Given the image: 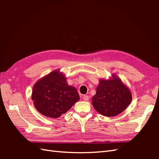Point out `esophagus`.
Segmentation results:
<instances>
[{
	"label": "esophagus",
	"instance_id": "34e87169",
	"mask_svg": "<svg viewBox=\"0 0 159 159\" xmlns=\"http://www.w3.org/2000/svg\"><path fill=\"white\" fill-rule=\"evenodd\" d=\"M83 99L85 100V101H87V100H89V96H83Z\"/></svg>",
	"mask_w": 159,
	"mask_h": 159
}]
</instances>
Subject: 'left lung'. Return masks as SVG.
I'll return each instance as SVG.
<instances>
[{"mask_svg": "<svg viewBox=\"0 0 159 159\" xmlns=\"http://www.w3.org/2000/svg\"><path fill=\"white\" fill-rule=\"evenodd\" d=\"M110 80H100L92 104L98 112L107 117H113L126 109L132 100L129 89L118 77L113 75Z\"/></svg>", "mask_w": 159, "mask_h": 159, "instance_id": "8db88e82", "label": "left lung"}]
</instances>
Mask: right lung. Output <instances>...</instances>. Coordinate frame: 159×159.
Listing matches in <instances>:
<instances>
[{"instance_id":"obj_1","label":"right lung","mask_w":159,"mask_h":159,"mask_svg":"<svg viewBox=\"0 0 159 159\" xmlns=\"http://www.w3.org/2000/svg\"><path fill=\"white\" fill-rule=\"evenodd\" d=\"M79 98L75 87L67 85L66 78L59 70L39 80L33 88L32 100L36 109L52 118L66 113Z\"/></svg>"}]
</instances>
